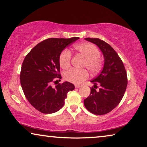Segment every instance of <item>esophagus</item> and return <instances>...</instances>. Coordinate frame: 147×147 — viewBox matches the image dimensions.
Wrapping results in <instances>:
<instances>
[{
	"instance_id": "obj_1",
	"label": "esophagus",
	"mask_w": 147,
	"mask_h": 147,
	"mask_svg": "<svg viewBox=\"0 0 147 147\" xmlns=\"http://www.w3.org/2000/svg\"><path fill=\"white\" fill-rule=\"evenodd\" d=\"M74 86H75V88H80L81 86V85H79V84H75L74 85Z\"/></svg>"
}]
</instances>
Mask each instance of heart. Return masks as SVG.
I'll use <instances>...</instances> for the list:
<instances>
[{"label": "heart", "instance_id": "1", "mask_svg": "<svg viewBox=\"0 0 147 147\" xmlns=\"http://www.w3.org/2000/svg\"><path fill=\"white\" fill-rule=\"evenodd\" d=\"M74 49L85 59L84 67H86L91 73H96L101 69L102 62L100 59V52L94 45L90 43H82L74 46ZM71 53L69 49H64L61 53L59 62L63 69L69 68L71 64ZM88 77L86 70L71 69L64 73V78L74 84H80Z\"/></svg>", "mask_w": 147, "mask_h": 147}]
</instances>
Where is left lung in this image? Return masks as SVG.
I'll return each instance as SVG.
<instances>
[{
    "label": "left lung",
    "mask_w": 147,
    "mask_h": 147,
    "mask_svg": "<svg viewBox=\"0 0 147 147\" xmlns=\"http://www.w3.org/2000/svg\"><path fill=\"white\" fill-rule=\"evenodd\" d=\"M94 43L102 52L104 65L100 74L91 80L94 88L84 104L90 112L96 115H104L114 109L123 97L127 86V76L122 61L114 49L108 43L98 38H85ZM100 88L96 91L97 85Z\"/></svg>",
    "instance_id": "1"
}]
</instances>
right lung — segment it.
<instances>
[{
    "label": "right lung",
    "instance_id": "1",
    "mask_svg": "<svg viewBox=\"0 0 147 147\" xmlns=\"http://www.w3.org/2000/svg\"><path fill=\"white\" fill-rule=\"evenodd\" d=\"M78 39H47L26 56L20 76L21 86L28 102L40 112L52 113L59 110L64 106L67 93L74 89L69 82L58 84L54 88L51 83L62 78L59 62L61 53Z\"/></svg>",
    "mask_w": 147,
    "mask_h": 147
}]
</instances>
